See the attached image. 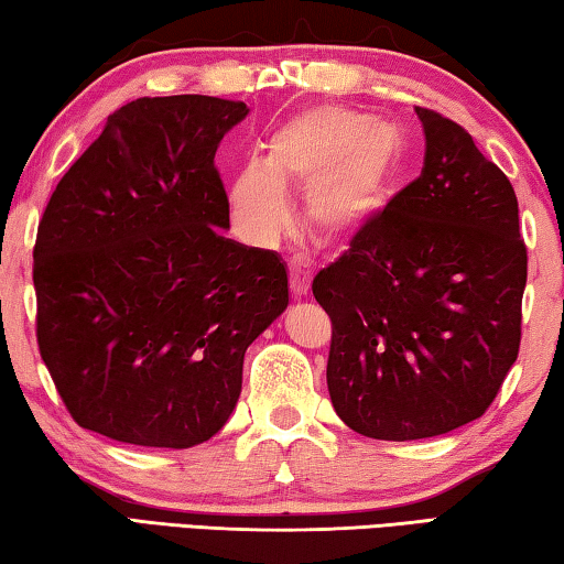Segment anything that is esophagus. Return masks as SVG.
Segmentation results:
<instances>
[{"label":"esophagus","mask_w":564,"mask_h":564,"mask_svg":"<svg viewBox=\"0 0 564 564\" xmlns=\"http://www.w3.org/2000/svg\"><path fill=\"white\" fill-rule=\"evenodd\" d=\"M289 273H291V293L295 299L308 293L311 289V279H313V265L303 259V256H295L289 263Z\"/></svg>","instance_id":"1"}]
</instances>
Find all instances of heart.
<instances>
[{"instance_id": "1", "label": "heart", "mask_w": 564, "mask_h": 564, "mask_svg": "<svg viewBox=\"0 0 564 564\" xmlns=\"http://www.w3.org/2000/svg\"><path fill=\"white\" fill-rule=\"evenodd\" d=\"M400 139L383 123L338 107L301 113L275 133L265 164H248L231 188L236 218L256 241L289 221L283 186L305 188V218L328 241H346L383 204Z\"/></svg>"}]
</instances>
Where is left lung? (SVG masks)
<instances>
[{"label":"left lung","instance_id":"1","mask_svg":"<svg viewBox=\"0 0 564 564\" xmlns=\"http://www.w3.org/2000/svg\"><path fill=\"white\" fill-rule=\"evenodd\" d=\"M423 171L313 279L328 393L350 431L420 441L480 417L518 360L528 248L510 178L460 123L415 109Z\"/></svg>","mask_w":564,"mask_h":564}]
</instances>
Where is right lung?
I'll use <instances>...</instances> for the list:
<instances>
[{
  "label": "right lung",
  "mask_w": 564,
  "mask_h": 564,
  "mask_svg": "<svg viewBox=\"0 0 564 564\" xmlns=\"http://www.w3.org/2000/svg\"><path fill=\"white\" fill-rule=\"evenodd\" d=\"M246 113L202 94L137 99L56 184L34 243L36 343L87 431L174 451L214 437L246 348L289 305L281 256L221 234L214 156Z\"/></svg>",
  "instance_id": "right-lung-1"
}]
</instances>
